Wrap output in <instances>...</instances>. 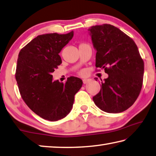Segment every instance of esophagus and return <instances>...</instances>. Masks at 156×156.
<instances>
[{"label":"esophagus","mask_w":156,"mask_h":156,"mask_svg":"<svg viewBox=\"0 0 156 156\" xmlns=\"http://www.w3.org/2000/svg\"><path fill=\"white\" fill-rule=\"evenodd\" d=\"M89 81H90V80H89V79H84V80H83V83L84 84L88 83Z\"/></svg>","instance_id":"1"}]
</instances>
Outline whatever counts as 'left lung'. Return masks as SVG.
<instances>
[{
  "instance_id": "1",
  "label": "left lung",
  "mask_w": 156,
  "mask_h": 156,
  "mask_svg": "<svg viewBox=\"0 0 156 156\" xmlns=\"http://www.w3.org/2000/svg\"><path fill=\"white\" fill-rule=\"evenodd\" d=\"M88 31L97 51L95 66L108 74L107 79L101 80V90L93 97L94 102L105 112H122L133 104L140 94L143 60L134 41L117 27L104 24Z\"/></svg>"
}]
</instances>
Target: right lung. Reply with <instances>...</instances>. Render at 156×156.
Instances as JSON below:
<instances>
[{
    "instance_id": "1",
    "label": "right lung",
    "mask_w": 156,
    "mask_h": 156,
    "mask_svg": "<svg viewBox=\"0 0 156 156\" xmlns=\"http://www.w3.org/2000/svg\"><path fill=\"white\" fill-rule=\"evenodd\" d=\"M73 35V31L40 35L18 55L16 80L21 97L34 113L50 121L70 113L75 95L83 85L75 76L68 77L66 83L53 80L52 73L62 64L59 53Z\"/></svg>"
}]
</instances>
